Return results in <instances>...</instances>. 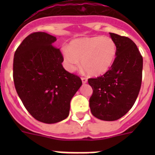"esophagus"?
<instances>
[{
	"mask_svg": "<svg viewBox=\"0 0 155 155\" xmlns=\"http://www.w3.org/2000/svg\"><path fill=\"white\" fill-rule=\"evenodd\" d=\"M81 81L83 82V84H86L87 82V79L86 78H81Z\"/></svg>",
	"mask_w": 155,
	"mask_h": 155,
	"instance_id": "34e87169",
	"label": "esophagus"
}]
</instances>
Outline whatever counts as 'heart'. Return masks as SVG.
Listing matches in <instances>:
<instances>
[{
    "label": "heart",
    "mask_w": 155,
    "mask_h": 155,
    "mask_svg": "<svg viewBox=\"0 0 155 155\" xmlns=\"http://www.w3.org/2000/svg\"><path fill=\"white\" fill-rule=\"evenodd\" d=\"M66 69L73 72L80 66L88 74L99 76L114 64L117 54L115 41L109 36L94 35L74 39L69 46L62 48Z\"/></svg>",
    "instance_id": "1"
}]
</instances>
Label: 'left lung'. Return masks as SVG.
<instances>
[{
  "label": "left lung",
  "instance_id": "1",
  "mask_svg": "<svg viewBox=\"0 0 155 155\" xmlns=\"http://www.w3.org/2000/svg\"><path fill=\"white\" fill-rule=\"evenodd\" d=\"M109 34L117 47L116 61L105 74L88 79L93 89L89 105L94 117L114 121L128 113L136 102L141 86L143 57L128 37Z\"/></svg>",
  "mask_w": 155,
  "mask_h": 155
}]
</instances>
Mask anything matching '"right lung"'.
<instances>
[{
    "instance_id": "1",
    "label": "right lung",
    "mask_w": 155,
    "mask_h": 155,
    "mask_svg": "<svg viewBox=\"0 0 155 155\" xmlns=\"http://www.w3.org/2000/svg\"><path fill=\"white\" fill-rule=\"evenodd\" d=\"M56 40L46 32L30 34L16 50L13 63L14 83L23 105L35 120L48 124L69 116L71 98L82 84L63 67Z\"/></svg>"
}]
</instances>
